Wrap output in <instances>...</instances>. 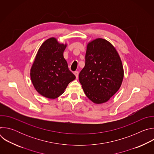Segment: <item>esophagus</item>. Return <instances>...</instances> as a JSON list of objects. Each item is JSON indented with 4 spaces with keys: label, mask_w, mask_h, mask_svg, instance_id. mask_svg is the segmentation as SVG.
Returning a JSON list of instances; mask_svg holds the SVG:
<instances>
[{
    "label": "esophagus",
    "mask_w": 154,
    "mask_h": 154,
    "mask_svg": "<svg viewBox=\"0 0 154 154\" xmlns=\"http://www.w3.org/2000/svg\"><path fill=\"white\" fill-rule=\"evenodd\" d=\"M74 75H75L76 79H78V78H79V72H78V71H75V72H74Z\"/></svg>",
    "instance_id": "esophagus-1"
}]
</instances>
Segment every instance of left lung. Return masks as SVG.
Returning <instances> with one entry per match:
<instances>
[{"label": "left lung", "instance_id": "8db88e82", "mask_svg": "<svg viewBox=\"0 0 154 154\" xmlns=\"http://www.w3.org/2000/svg\"><path fill=\"white\" fill-rule=\"evenodd\" d=\"M79 77L86 96L95 103L107 102L119 90L124 78L123 66L110 42L97 38L88 44L85 65Z\"/></svg>", "mask_w": 154, "mask_h": 154}]
</instances>
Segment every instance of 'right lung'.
Segmentation results:
<instances>
[{"label": "right lung", "instance_id": "1", "mask_svg": "<svg viewBox=\"0 0 154 154\" xmlns=\"http://www.w3.org/2000/svg\"><path fill=\"white\" fill-rule=\"evenodd\" d=\"M66 44L50 38L39 48L30 69V78L38 93L49 99L61 95L68 84L75 79L63 57Z\"/></svg>", "mask_w": 154, "mask_h": 154}]
</instances>
